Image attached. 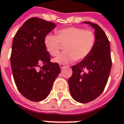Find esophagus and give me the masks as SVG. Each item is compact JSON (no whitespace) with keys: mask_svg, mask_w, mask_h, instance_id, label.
<instances>
[{"mask_svg":"<svg viewBox=\"0 0 124 124\" xmlns=\"http://www.w3.org/2000/svg\"><path fill=\"white\" fill-rule=\"evenodd\" d=\"M59 66H60V68H61V69H62V68H65V65L64 64H61V63L59 64Z\"/></svg>","mask_w":124,"mask_h":124,"instance_id":"34e87169","label":"esophagus"}]
</instances>
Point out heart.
Masks as SVG:
<instances>
[{
  "instance_id": "heart-1",
  "label": "heart",
  "mask_w": 124,
  "mask_h": 124,
  "mask_svg": "<svg viewBox=\"0 0 124 124\" xmlns=\"http://www.w3.org/2000/svg\"><path fill=\"white\" fill-rule=\"evenodd\" d=\"M56 35H47L44 38V45L52 56L58 55L61 44H65V52L61 53L54 61L61 64L84 60L94 48L95 35L89 29L80 27H67L58 30Z\"/></svg>"
}]
</instances>
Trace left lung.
Instances as JSON below:
<instances>
[{"mask_svg":"<svg viewBox=\"0 0 124 124\" xmlns=\"http://www.w3.org/2000/svg\"><path fill=\"white\" fill-rule=\"evenodd\" d=\"M84 23L89 24L95 29V46L85 59L72 66V75L68 80L72 98L80 103L89 102L102 93L112 66L107 35L98 24L90 22Z\"/></svg>","mask_w":124,"mask_h":124,"instance_id":"obj_1","label":"left lung"}]
</instances>
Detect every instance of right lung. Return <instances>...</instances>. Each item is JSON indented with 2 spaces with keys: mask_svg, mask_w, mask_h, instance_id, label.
Listing matches in <instances>:
<instances>
[{
  "mask_svg": "<svg viewBox=\"0 0 124 124\" xmlns=\"http://www.w3.org/2000/svg\"><path fill=\"white\" fill-rule=\"evenodd\" d=\"M56 27L52 22L31 17L15 35L12 43L11 65L17 89L33 102L44 100L61 72L59 65L50 62L44 38Z\"/></svg>",
  "mask_w": 124,
  "mask_h": 124,
  "instance_id": "1",
  "label": "right lung"
}]
</instances>
